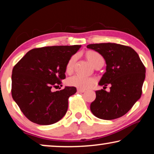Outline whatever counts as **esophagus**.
I'll return each instance as SVG.
<instances>
[{"label": "esophagus", "instance_id": "obj_1", "mask_svg": "<svg viewBox=\"0 0 154 154\" xmlns=\"http://www.w3.org/2000/svg\"><path fill=\"white\" fill-rule=\"evenodd\" d=\"M77 91H78V92H80V93H83V92H85V90H83V89H80V88H78Z\"/></svg>", "mask_w": 154, "mask_h": 154}]
</instances>
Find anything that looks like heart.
<instances>
[{
    "instance_id": "1",
    "label": "heart",
    "mask_w": 154,
    "mask_h": 154,
    "mask_svg": "<svg viewBox=\"0 0 154 154\" xmlns=\"http://www.w3.org/2000/svg\"><path fill=\"white\" fill-rule=\"evenodd\" d=\"M85 55L88 62L94 68L97 69L99 67H102L104 64V60L102 54L94 50H88L85 52ZM75 61H76V56L73 55L69 58L67 62L66 66H65V71L69 74H70L73 71ZM66 83L70 86L85 90L92 87L95 83V80L91 77H81L79 75H74V76L67 79Z\"/></svg>"
}]
</instances>
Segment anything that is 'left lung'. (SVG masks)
I'll list each match as a JSON object with an SVG mask.
<instances>
[{"label":"left lung","instance_id":"obj_1","mask_svg":"<svg viewBox=\"0 0 154 154\" xmlns=\"http://www.w3.org/2000/svg\"><path fill=\"white\" fill-rule=\"evenodd\" d=\"M104 57L106 72L97 90L96 98L90 104L92 113L99 119L113 120L130 110L142 95L146 69L138 54L129 46L116 43H95L87 45ZM108 85L110 92L105 90Z\"/></svg>","mask_w":154,"mask_h":154}]
</instances>
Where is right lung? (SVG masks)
<instances>
[{
    "label": "right lung",
    "instance_id": "1",
    "mask_svg": "<svg viewBox=\"0 0 154 154\" xmlns=\"http://www.w3.org/2000/svg\"><path fill=\"white\" fill-rule=\"evenodd\" d=\"M81 45L49 46L34 48L14 66L12 96L24 115L38 125H51L64 117L69 97L76 92L75 87L52 92L66 78L65 66Z\"/></svg>",
    "mask_w": 154,
    "mask_h": 154
}]
</instances>
